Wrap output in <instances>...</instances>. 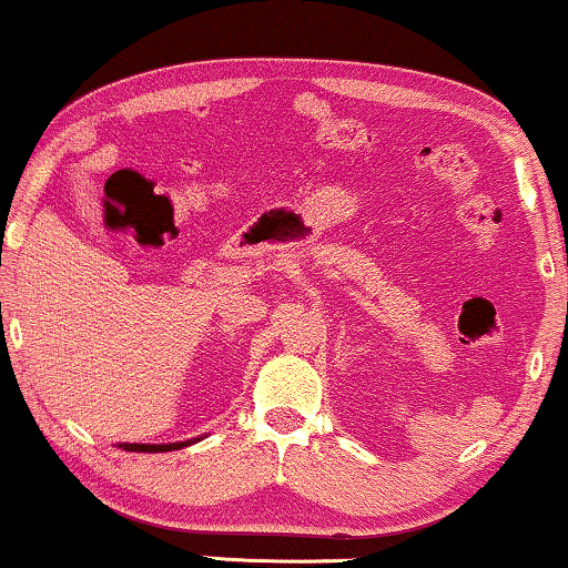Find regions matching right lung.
Here are the masks:
<instances>
[{"instance_id":"add662e5","label":"right lung","mask_w":568,"mask_h":568,"mask_svg":"<svg viewBox=\"0 0 568 568\" xmlns=\"http://www.w3.org/2000/svg\"><path fill=\"white\" fill-rule=\"evenodd\" d=\"M200 440V438H196ZM194 440H184V443H120V448L125 450H135V454H163V450H179L184 446H192Z\"/></svg>"}]
</instances>
